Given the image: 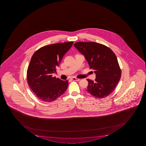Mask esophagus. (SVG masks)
<instances>
[{"label": "esophagus", "mask_w": 146, "mask_h": 146, "mask_svg": "<svg viewBox=\"0 0 146 146\" xmlns=\"http://www.w3.org/2000/svg\"><path fill=\"white\" fill-rule=\"evenodd\" d=\"M71 79H72V80H73V81H79L80 80V79H77V78H74V77L72 78Z\"/></svg>", "instance_id": "34e87169"}]
</instances>
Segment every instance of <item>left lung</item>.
I'll use <instances>...</instances> for the list:
<instances>
[{
    "instance_id": "obj_1",
    "label": "left lung",
    "mask_w": 146,
    "mask_h": 146,
    "mask_svg": "<svg viewBox=\"0 0 146 146\" xmlns=\"http://www.w3.org/2000/svg\"><path fill=\"white\" fill-rule=\"evenodd\" d=\"M74 47L85 57L96 75L95 81L87 79V92L99 99L111 94L121 77L115 54L104 45L94 42H78Z\"/></svg>"
}]
</instances>
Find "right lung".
Here are the masks:
<instances>
[{
  "label": "right lung",
  "mask_w": 146,
  "mask_h": 146,
  "mask_svg": "<svg viewBox=\"0 0 146 146\" xmlns=\"http://www.w3.org/2000/svg\"><path fill=\"white\" fill-rule=\"evenodd\" d=\"M72 44V41L48 45L33 55L27 68V83L40 100L54 101L66 91L68 81L53 77L52 74Z\"/></svg>",
  "instance_id": "1"
}]
</instances>
